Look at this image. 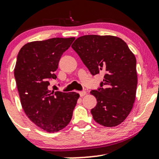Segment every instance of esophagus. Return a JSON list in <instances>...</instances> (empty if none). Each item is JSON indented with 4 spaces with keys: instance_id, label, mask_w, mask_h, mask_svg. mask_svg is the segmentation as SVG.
<instances>
[{
    "instance_id": "34e87169",
    "label": "esophagus",
    "mask_w": 159,
    "mask_h": 159,
    "mask_svg": "<svg viewBox=\"0 0 159 159\" xmlns=\"http://www.w3.org/2000/svg\"><path fill=\"white\" fill-rule=\"evenodd\" d=\"M78 93H79L80 96H81V97H83V96H84L85 95L87 94V92H86V91H81V92Z\"/></svg>"
}]
</instances>
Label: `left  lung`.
Returning a JSON list of instances; mask_svg holds the SVG:
<instances>
[{"instance_id": "obj_1", "label": "left lung", "mask_w": 159, "mask_h": 159, "mask_svg": "<svg viewBox=\"0 0 159 159\" xmlns=\"http://www.w3.org/2000/svg\"><path fill=\"white\" fill-rule=\"evenodd\" d=\"M72 48L93 75L105 72L103 82L90 94L97 100L91 110L93 120L114 127L126 119L136 96V58L123 39L114 36L85 35L75 39Z\"/></svg>"}]
</instances>
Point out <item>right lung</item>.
<instances>
[{
  "label": "right lung",
  "mask_w": 159,
  "mask_h": 159,
  "mask_svg": "<svg viewBox=\"0 0 159 159\" xmlns=\"http://www.w3.org/2000/svg\"><path fill=\"white\" fill-rule=\"evenodd\" d=\"M75 37L52 38L27 43L14 69L21 106L27 117L45 132H59L69 123L79 98L77 93L48 90L63 52Z\"/></svg>",
  "instance_id": "add662e5"
}]
</instances>
